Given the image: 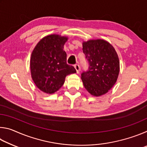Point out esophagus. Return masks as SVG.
<instances>
[{
    "label": "esophagus",
    "mask_w": 147,
    "mask_h": 147,
    "mask_svg": "<svg viewBox=\"0 0 147 147\" xmlns=\"http://www.w3.org/2000/svg\"><path fill=\"white\" fill-rule=\"evenodd\" d=\"M74 68H75L76 71V73H78L79 71H80V65L78 64H76L74 65Z\"/></svg>",
    "instance_id": "1"
}]
</instances>
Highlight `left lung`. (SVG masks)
I'll return each instance as SVG.
<instances>
[{"label":"left lung","instance_id":"left-lung-1","mask_svg":"<svg viewBox=\"0 0 147 147\" xmlns=\"http://www.w3.org/2000/svg\"><path fill=\"white\" fill-rule=\"evenodd\" d=\"M83 53L89 68L81 74L84 86L89 93L99 96L108 93L117 80L120 65L114 47L103 39L84 41Z\"/></svg>","mask_w":147,"mask_h":147}]
</instances>
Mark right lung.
Returning <instances> with one entry per match:
<instances>
[{
	"mask_svg": "<svg viewBox=\"0 0 147 147\" xmlns=\"http://www.w3.org/2000/svg\"><path fill=\"white\" fill-rule=\"evenodd\" d=\"M68 38L57 34L44 37L32 51L30 58L32 78L44 93L53 94L63 85L65 77L76 73L67 63L63 46Z\"/></svg>",
	"mask_w": 147,
	"mask_h": 147,
	"instance_id": "right-lung-1",
	"label": "right lung"
}]
</instances>
